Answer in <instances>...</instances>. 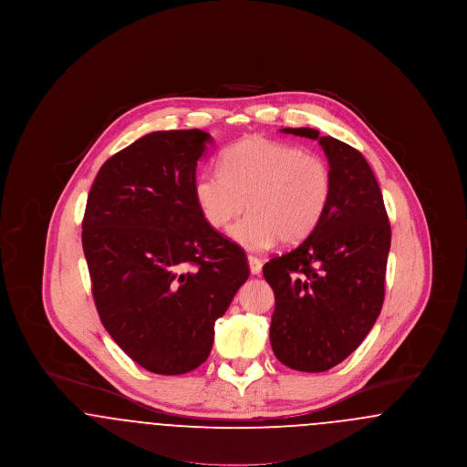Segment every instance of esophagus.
Returning <instances> with one entry per match:
<instances>
[{
    "instance_id": "34e87169",
    "label": "esophagus",
    "mask_w": 467,
    "mask_h": 467,
    "mask_svg": "<svg viewBox=\"0 0 467 467\" xmlns=\"http://www.w3.org/2000/svg\"><path fill=\"white\" fill-rule=\"evenodd\" d=\"M248 266H250L252 275H261V271H263V263L255 255H248Z\"/></svg>"
}]
</instances>
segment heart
I'll return each instance as SVG.
<instances>
[{
	"mask_svg": "<svg viewBox=\"0 0 467 467\" xmlns=\"http://www.w3.org/2000/svg\"><path fill=\"white\" fill-rule=\"evenodd\" d=\"M194 200L213 229L229 225L246 201L248 213L229 236L244 250L265 252L278 240L301 244L318 227L333 200V173L317 154L252 136L223 152L221 171L196 177Z\"/></svg>",
	"mask_w": 467,
	"mask_h": 467,
	"instance_id": "obj_1",
	"label": "heart"
}]
</instances>
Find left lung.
<instances>
[{
	"mask_svg": "<svg viewBox=\"0 0 467 467\" xmlns=\"http://www.w3.org/2000/svg\"><path fill=\"white\" fill-rule=\"evenodd\" d=\"M282 133L318 140L333 200L303 244L263 267L275 292L269 339L290 369L320 373L350 356L375 326L392 234L375 173L358 150L310 128Z\"/></svg>",
	"mask_w": 467,
	"mask_h": 467,
	"instance_id": "8db88e82",
	"label": "left lung"
}]
</instances>
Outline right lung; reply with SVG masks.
<instances>
[{
  "label": "right lung",
  "mask_w": 467,
  "mask_h": 467,
  "mask_svg": "<svg viewBox=\"0 0 467 467\" xmlns=\"http://www.w3.org/2000/svg\"><path fill=\"white\" fill-rule=\"evenodd\" d=\"M210 141L201 130L145 134L101 166L84 213L99 318L157 375H183L208 358L215 320L250 275L242 246L204 223L194 200Z\"/></svg>",
  "instance_id": "obj_1"
}]
</instances>
